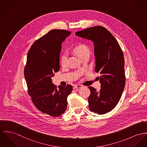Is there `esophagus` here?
I'll list each match as a JSON object with an SVG mask.
<instances>
[{"label": "esophagus", "mask_w": 147, "mask_h": 147, "mask_svg": "<svg viewBox=\"0 0 147 147\" xmlns=\"http://www.w3.org/2000/svg\"><path fill=\"white\" fill-rule=\"evenodd\" d=\"M82 87V86L81 85H79V84H76V85H75L74 86V88H77V89H79V88H80Z\"/></svg>", "instance_id": "esophagus-1"}]
</instances>
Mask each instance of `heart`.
Returning <instances> with one entry per match:
<instances>
[{"mask_svg": "<svg viewBox=\"0 0 147 147\" xmlns=\"http://www.w3.org/2000/svg\"><path fill=\"white\" fill-rule=\"evenodd\" d=\"M74 51L79 56L82 57L90 54V50L88 47L83 44H80L76 46L74 49ZM67 54L66 53H63L60 57V63L63 66L66 65L67 62Z\"/></svg>", "mask_w": 147, "mask_h": 147, "instance_id": "obj_1", "label": "heart"}]
</instances>
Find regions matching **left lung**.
<instances>
[{
	"label": "left lung",
	"instance_id": "1",
	"mask_svg": "<svg viewBox=\"0 0 147 147\" xmlns=\"http://www.w3.org/2000/svg\"><path fill=\"white\" fill-rule=\"evenodd\" d=\"M76 34L93 42L95 71L101 74L99 92L88 87L90 110L99 115L107 113L117 105L124 88L125 61L122 50L113 35L102 26L90 27Z\"/></svg>",
	"mask_w": 147,
	"mask_h": 147
}]
</instances>
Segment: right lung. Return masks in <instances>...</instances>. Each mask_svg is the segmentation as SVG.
I'll use <instances>...</instances> for the list:
<instances>
[{
	"label": "right lung",
	"instance_id": "obj_1",
	"mask_svg": "<svg viewBox=\"0 0 147 147\" xmlns=\"http://www.w3.org/2000/svg\"><path fill=\"white\" fill-rule=\"evenodd\" d=\"M71 34L64 30H53L37 40L29 50L24 69L28 93L36 107L42 113L57 117L67 107V97L73 87L59 86L51 77L60 69L61 44Z\"/></svg>",
	"mask_w": 147,
	"mask_h": 147
}]
</instances>
